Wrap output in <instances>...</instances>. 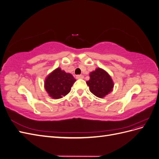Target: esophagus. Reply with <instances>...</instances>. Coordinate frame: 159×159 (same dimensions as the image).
Returning a JSON list of instances; mask_svg holds the SVG:
<instances>
[{
	"label": "esophagus",
	"instance_id": "esophagus-1",
	"mask_svg": "<svg viewBox=\"0 0 159 159\" xmlns=\"http://www.w3.org/2000/svg\"><path fill=\"white\" fill-rule=\"evenodd\" d=\"M84 78V76L83 75H76V78L77 79H83Z\"/></svg>",
	"mask_w": 159,
	"mask_h": 159
}]
</instances>
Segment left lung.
<instances>
[{"label": "left lung", "instance_id": "left-lung-1", "mask_svg": "<svg viewBox=\"0 0 159 159\" xmlns=\"http://www.w3.org/2000/svg\"><path fill=\"white\" fill-rule=\"evenodd\" d=\"M89 80L86 81L89 91L99 98H103L113 91V81L111 75L102 68H98L90 72Z\"/></svg>", "mask_w": 159, "mask_h": 159}]
</instances>
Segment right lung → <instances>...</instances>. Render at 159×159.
<instances>
[{
  "mask_svg": "<svg viewBox=\"0 0 159 159\" xmlns=\"http://www.w3.org/2000/svg\"><path fill=\"white\" fill-rule=\"evenodd\" d=\"M75 81L71 74L57 68L47 75L44 88L50 98L54 99H60L70 93Z\"/></svg>",
  "mask_w": 159,
  "mask_h": 159,
  "instance_id": "1",
  "label": "right lung"
}]
</instances>
